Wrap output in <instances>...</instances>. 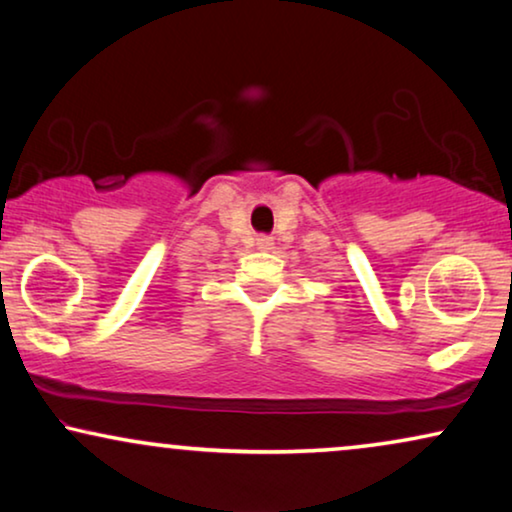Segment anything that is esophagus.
Here are the masks:
<instances>
[{"label":"esophagus","instance_id":"esophagus-1","mask_svg":"<svg viewBox=\"0 0 512 512\" xmlns=\"http://www.w3.org/2000/svg\"><path fill=\"white\" fill-rule=\"evenodd\" d=\"M255 245H257V248H260V250H271V245H274V238L267 236V234H260V236H257Z\"/></svg>","mask_w":512,"mask_h":512}]
</instances>
